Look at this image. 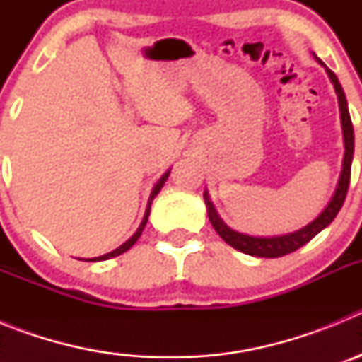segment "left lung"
<instances>
[{"mask_svg": "<svg viewBox=\"0 0 362 362\" xmlns=\"http://www.w3.org/2000/svg\"><path fill=\"white\" fill-rule=\"evenodd\" d=\"M319 63L325 65L322 62ZM326 72L330 76L335 92H337L339 110H341V123H343L344 134V161L337 190H335L332 201L328 203V206L322 210L321 216H319L317 219H313L308 226H305V228L297 230V232L293 233H286V235H277V238H252V235L239 233L235 232V230L228 228V226L221 221V217L217 216L212 201L209 199V194L204 192V203H206V209H209V217L214 230L223 238V241H226L230 246H233L235 250L243 252V254L255 255V257H283V255L286 254H292L297 248L306 245L310 239L315 238L322 228H326V226L330 225L332 221L335 219V216L339 214V210H341V206H343L344 199H346V192L348 187H350L351 158H354V127H351L350 112H348L346 95H344L343 92V86H341L337 76H335L330 69H326Z\"/></svg>", "mask_w": 362, "mask_h": 362, "instance_id": "1", "label": "left lung"}]
</instances>
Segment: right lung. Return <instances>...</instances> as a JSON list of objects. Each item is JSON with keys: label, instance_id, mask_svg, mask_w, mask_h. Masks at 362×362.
<instances>
[{"label": "right lung", "instance_id": "add662e5", "mask_svg": "<svg viewBox=\"0 0 362 362\" xmlns=\"http://www.w3.org/2000/svg\"><path fill=\"white\" fill-rule=\"evenodd\" d=\"M168 174H170V170L166 172L165 175H163L161 179H159L158 181V185H156V187H153V190H152V194H150V201H148V206H146V212H145V217H143V221H141V225H139V228H137V232L134 233L132 238L129 239V241L124 243V245H121L119 248H116V250H112L110 254H105V255H99V257H94V259H88V261H103V259H110V257H116V255H119V254H123V252H127L130 248V246L134 245V243L137 241V239H139V235H141V232H143V228H145V225H146V221H148V214H150V203H152V199L156 196H158L159 194V190H161L163 188V185H165V181L166 179H168Z\"/></svg>", "mask_w": 362, "mask_h": 362}]
</instances>
